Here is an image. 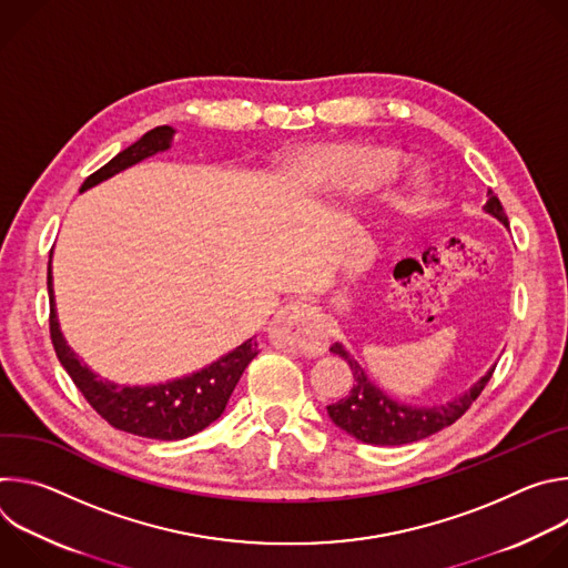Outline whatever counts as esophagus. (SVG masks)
Segmentation results:
<instances>
[{
  "label": "esophagus",
  "mask_w": 568,
  "mask_h": 568,
  "mask_svg": "<svg viewBox=\"0 0 568 568\" xmlns=\"http://www.w3.org/2000/svg\"><path fill=\"white\" fill-rule=\"evenodd\" d=\"M270 337L278 348L301 355H321L328 348L326 323L307 301H292L281 307L272 321Z\"/></svg>",
  "instance_id": "obj_1"
}]
</instances>
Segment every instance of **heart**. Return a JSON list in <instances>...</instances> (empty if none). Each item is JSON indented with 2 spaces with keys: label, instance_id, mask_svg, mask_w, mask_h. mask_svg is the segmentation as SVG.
Listing matches in <instances>:
<instances>
[{
  "label": "heart",
  "instance_id": "heart-1",
  "mask_svg": "<svg viewBox=\"0 0 568 568\" xmlns=\"http://www.w3.org/2000/svg\"><path fill=\"white\" fill-rule=\"evenodd\" d=\"M312 164L318 173L339 184L379 186L393 182L402 173L404 159L388 148L339 145L312 154Z\"/></svg>",
  "mask_w": 568,
  "mask_h": 568
}]
</instances>
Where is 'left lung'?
Instances as JSON below:
<instances>
[{"label":"left lung","mask_w":568,"mask_h":568,"mask_svg":"<svg viewBox=\"0 0 568 568\" xmlns=\"http://www.w3.org/2000/svg\"><path fill=\"white\" fill-rule=\"evenodd\" d=\"M488 197L490 200L485 204V211L508 224V215L499 197L493 191H488ZM331 353L344 357V362L351 364L355 384L351 386L348 395L328 404V416L339 429H344L353 438L366 445L382 447L416 443L454 425L471 407V402L480 395V390L495 373V368L488 371L467 393L458 395L452 402L436 404V407H409V404L388 397L379 386H375L342 344H333Z\"/></svg>","instance_id":"obj_1"}]
</instances>
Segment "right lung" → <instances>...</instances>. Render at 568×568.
<instances>
[{"mask_svg": "<svg viewBox=\"0 0 568 568\" xmlns=\"http://www.w3.org/2000/svg\"><path fill=\"white\" fill-rule=\"evenodd\" d=\"M173 134L175 130L171 125H159L145 132L130 148L110 159L103 169L92 173L85 184L80 186V193L139 164L145 156L169 150ZM47 287L51 303L49 333L60 364L101 418H105L114 429L134 436L154 440H182L202 432L222 416L240 375L245 373L250 362L258 355V342L252 337L193 375L154 386H116L114 382H105L94 375L88 364L80 362L67 346L55 316L51 261L47 272Z\"/></svg>", "mask_w": 568, "mask_h": 568, "instance_id": "add662e5", "label": "right lung"}]
</instances>
